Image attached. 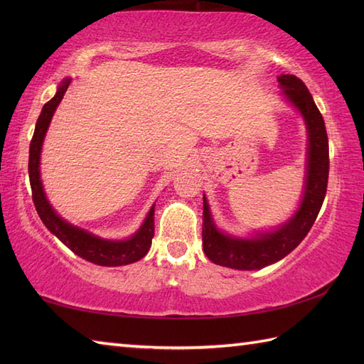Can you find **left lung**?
<instances>
[{
    "mask_svg": "<svg viewBox=\"0 0 364 364\" xmlns=\"http://www.w3.org/2000/svg\"><path fill=\"white\" fill-rule=\"evenodd\" d=\"M282 95L300 112L306 125L305 186L297 211L269 231L235 236L215 225L203 194V252L214 264L237 270H258L283 259L304 241L323 203L328 183V137L322 115L304 81L294 75L278 76Z\"/></svg>",
    "mask_w": 364,
    "mask_h": 364,
    "instance_id": "left-lung-1",
    "label": "left lung"
}]
</instances>
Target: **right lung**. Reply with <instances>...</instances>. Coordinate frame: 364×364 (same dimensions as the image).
Here are the masks:
<instances>
[{
	"label": "right lung",
	"instance_id": "obj_1",
	"mask_svg": "<svg viewBox=\"0 0 364 364\" xmlns=\"http://www.w3.org/2000/svg\"><path fill=\"white\" fill-rule=\"evenodd\" d=\"M72 78H65L59 84L54 95L48 103H45L42 112L38 115L33 141L29 145V183L33 191V202L38 218L43 222V225L56 236L60 242L67 245L75 255L89 262H94L97 266L117 267L131 264L142 259L149 253L151 247V239L154 236V205H151L149 214L145 215L142 225L139 227L134 235L127 239H105L100 237L90 231L73 225L54 211L50 205L48 198L43 191L42 178H41V153L45 141L46 131L51 123L54 111L63 102L64 94L70 86Z\"/></svg>",
	"mask_w": 364,
	"mask_h": 364
}]
</instances>
